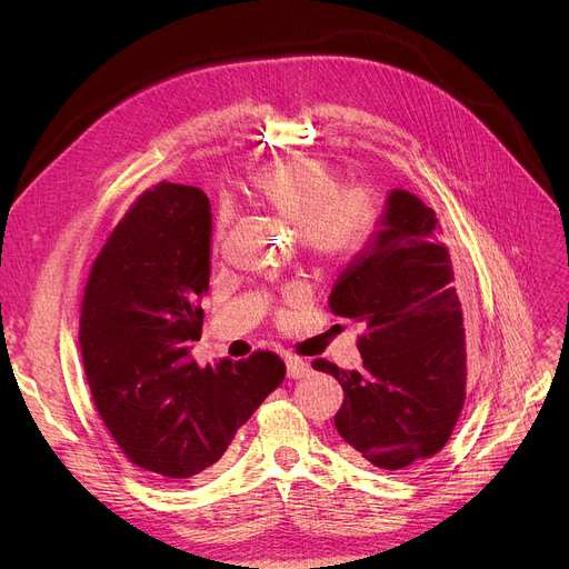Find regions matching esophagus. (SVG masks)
<instances>
[{"instance_id": "esophagus-1", "label": "esophagus", "mask_w": 569, "mask_h": 569, "mask_svg": "<svg viewBox=\"0 0 569 569\" xmlns=\"http://www.w3.org/2000/svg\"><path fill=\"white\" fill-rule=\"evenodd\" d=\"M284 362H287V377L289 379H303V377L310 375V365L303 362L300 358L289 356Z\"/></svg>"}]
</instances>
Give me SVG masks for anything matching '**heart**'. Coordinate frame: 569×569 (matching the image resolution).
<instances>
[{
    "label": "heart",
    "mask_w": 569,
    "mask_h": 569,
    "mask_svg": "<svg viewBox=\"0 0 569 569\" xmlns=\"http://www.w3.org/2000/svg\"><path fill=\"white\" fill-rule=\"evenodd\" d=\"M254 202L298 229L308 252L342 259L356 252L372 227V197L365 188H340V177L319 158H280L248 177Z\"/></svg>",
    "instance_id": "heart-1"
}]
</instances>
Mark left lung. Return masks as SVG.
<instances>
[{
	"label": "left lung",
	"mask_w": 569,
	"mask_h": 569,
	"mask_svg": "<svg viewBox=\"0 0 569 569\" xmlns=\"http://www.w3.org/2000/svg\"><path fill=\"white\" fill-rule=\"evenodd\" d=\"M330 310L365 328L360 370L312 362L345 390L342 452L383 471L437 455L463 407V317L437 213L413 192H388L372 237L332 284Z\"/></svg>",
	"instance_id": "left-lung-1"
}]
</instances>
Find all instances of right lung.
<instances>
[{"mask_svg": "<svg viewBox=\"0 0 569 569\" xmlns=\"http://www.w3.org/2000/svg\"><path fill=\"white\" fill-rule=\"evenodd\" d=\"M211 202L192 186L160 183L117 224L93 261L80 349L93 405L126 457L162 480L213 466L284 379L257 351L197 367L199 298L211 276Z\"/></svg>", "mask_w": 569, "mask_h": 569, "instance_id": "right-lung-1", "label": "right lung"}]
</instances>
